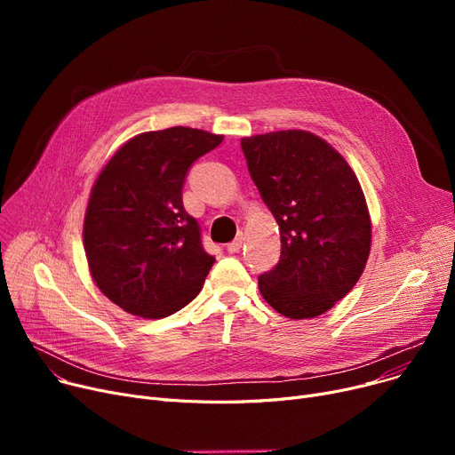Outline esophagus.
Segmentation results:
<instances>
[{
  "label": "esophagus",
  "mask_w": 455,
  "mask_h": 455,
  "mask_svg": "<svg viewBox=\"0 0 455 455\" xmlns=\"http://www.w3.org/2000/svg\"><path fill=\"white\" fill-rule=\"evenodd\" d=\"M243 232H240L235 235V240L232 242V243H228L227 245V251H228V254H235V252H240V249H242V245H243Z\"/></svg>",
  "instance_id": "1"
}]
</instances>
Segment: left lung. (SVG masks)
<instances>
[{"label": "left lung", "instance_id": "obj_1", "mask_svg": "<svg viewBox=\"0 0 455 455\" xmlns=\"http://www.w3.org/2000/svg\"><path fill=\"white\" fill-rule=\"evenodd\" d=\"M251 177L278 223L282 254L258 276L283 317L314 319L360 280L371 252V215L360 180L330 143L307 131L242 138Z\"/></svg>", "mask_w": 455, "mask_h": 455}]
</instances>
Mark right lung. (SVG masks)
Segmentation results:
<instances>
[{"label": "right lung", "mask_w": 455, "mask_h": 455, "mask_svg": "<svg viewBox=\"0 0 455 455\" xmlns=\"http://www.w3.org/2000/svg\"><path fill=\"white\" fill-rule=\"evenodd\" d=\"M221 134L170 127L127 140L95 179L83 225L93 283L131 315L162 319L194 300L215 258L184 210L189 165Z\"/></svg>", "instance_id": "right-lung-1"}]
</instances>
